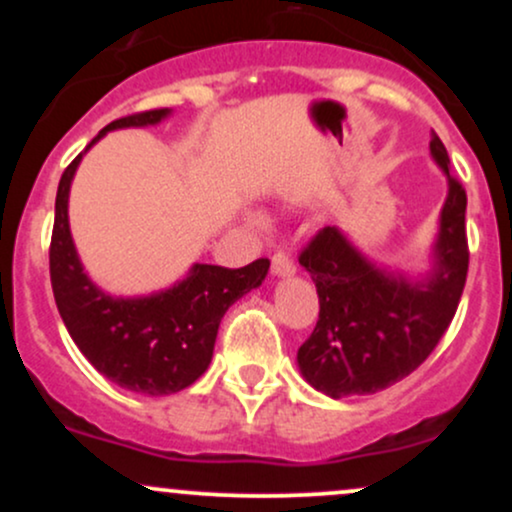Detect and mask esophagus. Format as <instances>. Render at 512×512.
<instances>
[{
  "instance_id": "esophagus-1",
  "label": "esophagus",
  "mask_w": 512,
  "mask_h": 512,
  "mask_svg": "<svg viewBox=\"0 0 512 512\" xmlns=\"http://www.w3.org/2000/svg\"><path fill=\"white\" fill-rule=\"evenodd\" d=\"M272 272L276 276H291L293 272H296V262H293V257L289 255V252H284V250L274 252Z\"/></svg>"
}]
</instances>
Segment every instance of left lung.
<instances>
[{
    "label": "left lung",
    "instance_id": "8db88e82",
    "mask_svg": "<svg viewBox=\"0 0 512 512\" xmlns=\"http://www.w3.org/2000/svg\"><path fill=\"white\" fill-rule=\"evenodd\" d=\"M431 154L450 187L431 276L407 281L380 272L332 226L320 228L298 255L320 298L298 366L315 390L334 399L373 395L407 378L431 356L457 313L469 269L467 192L450 175L448 151L436 132Z\"/></svg>",
    "mask_w": 512,
    "mask_h": 512
}]
</instances>
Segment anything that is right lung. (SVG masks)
<instances>
[{
	"label": "right lung",
	"instance_id": "add662e5",
	"mask_svg": "<svg viewBox=\"0 0 512 512\" xmlns=\"http://www.w3.org/2000/svg\"><path fill=\"white\" fill-rule=\"evenodd\" d=\"M168 113V108H158L120 117L103 127L86 149L110 129L156 125ZM81 156L64 168L55 199L50 281L57 310L74 344L98 373L142 395H173L209 368L221 317L240 296L262 284L269 260L260 257L240 269L195 264L187 279L156 296H105L84 274L69 233V185Z\"/></svg>",
	"mask_w": 512,
	"mask_h": 512
}]
</instances>
